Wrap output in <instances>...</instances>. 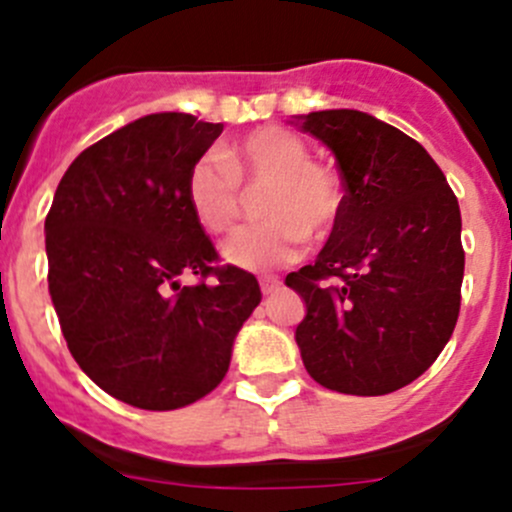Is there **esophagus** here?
<instances>
[{
    "label": "esophagus",
    "instance_id": "esophagus-1",
    "mask_svg": "<svg viewBox=\"0 0 512 512\" xmlns=\"http://www.w3.org/2000/svg\"><path fill=\"white\" fill-rule=\"evenodd\" d=\"M258 283H261L263 293H273L278 286H281V278H278V276H261V278H258Z\"/></svg>",
    "mask_w": 512,
    "mask_h": 512
}]
</instances>
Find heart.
Instances as JSON below:
<instances>
[{
  "instance_id": "b5f03b06",
  "label": "heart",
  "mask_w": 512,
  "mask_h": 512,
  "mask_svg": "<svg viewBox=\"0 0 512 512\" xmlns=\"http://www.w3.org/2000/svg\"><path fill=\"white\" fill-rule=\"evenodd\" d=\"M263 186L258 214L224 244V258L263 271L293 261L306 239H326L346 204L343 179L333 166L311 159L306 139L286 126H261L224 154H204L186 174V199L196 221L226 234L241 216L239 186Z\"/></svg>"
}]
</instances>
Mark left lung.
<instances>
[{"label": "left lung", "mask_w": 512, "mask_h": 512, "mask_svg": "<svg viewBox=\"0 0 512 512\" xmlns=\"http://www.w3.org/2000/svg\"><path fill=\"white\" fill-rule=\"evenodd\" d=\"M303 131L336 154L346 204L318 258L288 273L308 376L328 391L386 396L433 366L460 313L465 251L453 189L430 154L353 109L313 111Z\"/></svg>", "instance_id": "left-lung-1"}]
</instances>
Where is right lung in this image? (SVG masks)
I'll list each match as a JSON object with an SVG mask.
<instances>
[{
	"mask_svg": "<svg viewBox=\"0 0 512 512\" xmlns=\"http://www.w3.org/2000/svg\"><path fill=\"white\" fill-rule=\"evenodd\" d=\"M224 124L149 114L84 149L49 209V293L79 368L109 396L174 411L209 396L261 303L254 273L221 266L186 174ZM191 272L197 283L181 287Z\"/></svg>",
	"mask_w": 512,
	"mask_h": 512,
	"instance_id": "obj_1",
	"label": "right lung"
}]
</instances>
